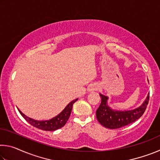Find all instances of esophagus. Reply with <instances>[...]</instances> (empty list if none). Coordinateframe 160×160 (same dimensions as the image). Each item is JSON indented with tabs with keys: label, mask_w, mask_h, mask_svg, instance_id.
Segmentation results:
<instances>
[{
	"label": "esophagus",
	"mask_w": 160,
	"mask_h": 160,
	"mask_svg": "<svg viewBox=\"0 0 160 160\" xmlns=\"http://www.w3.org/2000/svg\"><path fill=\"white\" fill-rule=\"evenodd\" d=\"M97 90V88L96 86H94V85H92V86H90V88L88 89V91H90V92H93V91H95V90Z\"/></svg>",
	"instance_id": "esophagus-1"
}]
</instances>
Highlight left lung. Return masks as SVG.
Wrapping results in <instances>:
<instances>
[{"instance_id":"obj_1","label":"left lung","mask_w":160,"mask_h":160,"mask_svg":"<svg viewBox=\"0 0 160 160\" xmlns=\"http://www.w3.org/2000/svg\"><path fill=\"white\" fill-rule=\"evenodd\" d=\"M99 95L102 99L101 104L96 112L97 120L105 128L116 129L128 125L141 117L148 104L150 93L140 106L133 109L124 111L112 109L108 104L109 97L101 93Z\"/></svg>"}]
</instances>
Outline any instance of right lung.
<instances>
[{"label": "right lung", "mask_w": 160, "mask_h": 160, "mask_svg": "<svg viewBox=\"0 0 160 160\" xmlns=\"http://www.w3.org/2000/svg\"><path fill=\"white\" fill-rule=\"evenodd\" d=\"M78 99H75L72 101L70 102L67 106L64 108V109L62 112L58 113L57 116H56L55 117H53L51 119L46 121H38L35 120L32 118L28 117V116L21 112V111L18 109L19 112L20 113V114L22 116V117L28 121V122L31 124L32 126L36 128L43 130V131H54L56 130H58L63 127L65 124L68 120L70 117V113L72 109V105L74 103L77 101Z\"/></svg>", "instance_id": "1"}]
</instances>
